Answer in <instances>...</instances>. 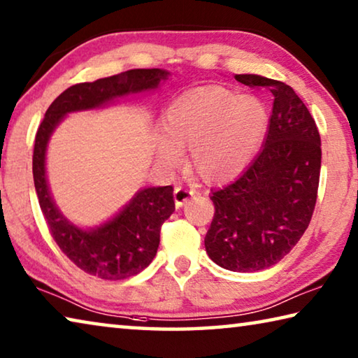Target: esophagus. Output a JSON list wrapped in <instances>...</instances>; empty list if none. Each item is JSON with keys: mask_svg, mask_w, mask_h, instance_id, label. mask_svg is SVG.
I'll use <instances>...</instances> for the list:
<instances>
[{"mask_svg": "<svg viewBox=\"0 0 358 358\" xmlns=\"http://www.w3.org/2000/svg\"><path fill=\"white\" fill-rule=\"evenodd\" d=\"M192 196H194L192 191H187L181 186H177L173 189V199H175V205H177V207H183V205L189 201Z\"/></svg>", "mask_w": 358, "mask_h": 358, "instance_id": "34e87169", "label": "esophagus"}]
</instances>
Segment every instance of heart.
I'll use <instances>...</instances> for the list:
<instances>
[{"label":"heart","instance_id":"b5f03b06","mask_svg":"<svg viewBox=\"0 0 358 358\" xmlns=\"http://www.w3.org/2000/svg\"><path fill=\"white\" fill-rule=\"evenodd\" d=\"M268 126V112L254 94L199 87L185 92L162 115L164 136L156 137L157 161L177 167L180 148L189 147L191 167L203 180L226 181L250 164Z\"/></svg>","mask_w":358,"mask_h":358}]
</instances>
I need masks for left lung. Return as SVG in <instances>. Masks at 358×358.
Returning a JSON list of instances; mask_svg holds the SVG:
<instances>
[{
	"mask_svg": "<svg viewBox=\"0 0 358 358\" xmlns=\"http://www.w3.org/2000/svg\"><path fill=\"white\" fill-rule=\"evenodd\" d=\"M235 78L273 94L265 143L232 183L211 191L215 216L205 250L240 273L275 265L299 243L316 207L320 136L316 121L289 85L256 74Z\"/></svg>",
	"mask_w": 358,
	"mask_h": 358,
	"instance_id": "obj_1",
	"label": "left lung"
}]
</instances>
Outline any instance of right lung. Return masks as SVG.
<instances>
[{
	"mask_svg": "<svg viewBox=\"0 0 358 358\" xmlns=\"http://www.w3.org/2000/svg\"><path fill=\"white\" fill-rule=\"evenodd\" d=\"M167 76L164 69H131L72 85L47 108L36 132L33 178L48 230L71 262L101 280H124L151 264L159 246L162 222L175 211L173 187H143L110 221L94 229L77 227L62 215L50 196L45 175L47 143L68 113L92 110L128 94L156 90Z\"/></svg>",
	"mask_w": 358,
	"mask_h": 358,
	"instance_id": "obj_1",
	"label": "right lung"
}]
</instances>
